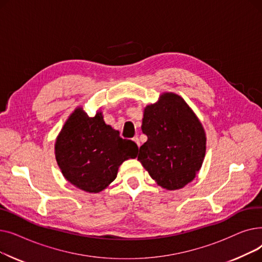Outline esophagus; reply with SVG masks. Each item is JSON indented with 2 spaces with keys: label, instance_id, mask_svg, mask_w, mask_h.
<instances>
[{
  "label": "esophagus",
  "instance_id": "obj_1",
  "mask_svg": "<svg viewBox=\"0 0 262 262\" xmlns=\"http://www.w3.org/2000/svg\"><path fill=\"white\" fill-rule=\"evenodd\" d=\"M133 141H134L137 145H138V147L140 146V141H139V139H138V137H135V138H133Z\"/></svg>",
  "mask_w": 262,
  "mask_h": 262
}]
</instances>
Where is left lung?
Returning a JSON list of instances; mask_svg holds the SVG:
<instances>
[{
	"instance_id": "1",
	"label": "left lung",
	"mask_w": 262,
	"mask_h": 262,
	"mask_svg": "<svg viewBox=\"0 0 262 262\" xmlns=\"http://www.w3.org/2000/svg\"><path fill=\"white\" fill-rule=\"evenodd\" d=\"M142 133L147 141L138 160L158 186L178 190L194 180L206 154V133L198 116L176 93L163 92L146 105Z\"/></svg>"
}]
</instances>
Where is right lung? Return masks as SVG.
Wrapping results in <instances>:
<instances>
[{
    "label": "right lung",
    "instance_id": "1",
    "mask_svg": "<svg viewBox=\"0 0 262 262\" xmlns=\"http://www.w3.org/2000/svg\"><path fill=\"white\" fill-rule=\"evenodd\" d=\"M137 153V144L107 125L101 110L89 117L82 107L69 116L55 141V158L63 177L89 193L106 189L121 164Z\"/></svg>",
    "mask_w": 262,
    "mask_h": 262
}]
</instances>
